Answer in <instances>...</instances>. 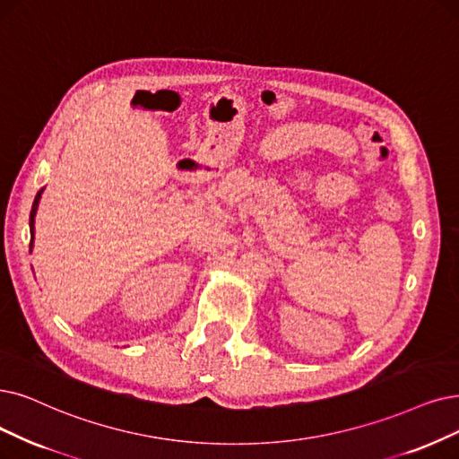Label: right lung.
I'll list each match as a JSON object with an SVG mask.
<instances>
[{"label": "right lung", "mask_w": 459, "mask_h": 459, "mask_svg": "<svg viewBox=\"0 0 459 459\" xmlns=\"http://www.w3.org/2000/svg\"><path fill=\"white\" fill-rule=\"evenodd\" d=\"M41 192H43V190H41ZM41 192H38V195H35V201H33V205H31V214H30V231H31L30 250H31V247H33V216H35V212H38V205H39V199H41Z\"/></svg>", "instance_id": "right-lung-1"}]
</instances>
